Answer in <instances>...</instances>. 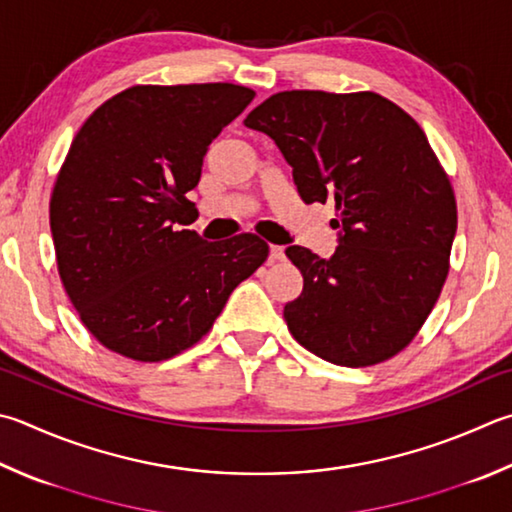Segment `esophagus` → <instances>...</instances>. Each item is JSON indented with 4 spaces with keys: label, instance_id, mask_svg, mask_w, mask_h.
Wrapping results in <instances>:
<instances>
[{
    "label": "esophagus",
    "instance_id": "1",
    "mask_svg": "<svg viewBox=\"0 0 512 512\" xmlns=\"http://www.w3.org/2000/svg\"><path fill=\"white\" fill-rule=\"evenodd\" d=\"M282 259H284V248L271 246V262H282Z\"/></svg>",
    "mask_w": 512,
    "mask_h": 512
}]
</instances>
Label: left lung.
Wrapping results in <instances>:
<instances>
[{"label": "left lung", "mask_w": 512, "mask_h": 512, "mask_svg": "<svg viewBox=\"0 0 512 512\" xmlns=\"http://www.w3.org/2000/svg\"><path fill=\"white\" fill-rule=\"evenodd\" d=\"M271 136L302 201H336L338 248L288 246L304 288L284 306L293 338L322 360L367 367L410 345L439 300L457 232L448 174L392 100L282 91L246 116Z\"/></svg>", "instance_id": "obj_1"}]
</instances>
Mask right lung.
Listing matches in <instances>:
<instances>
[{"label":"right lung","instance_id":"obj_1","mask_svg":"<svg viewBox=\"0 0 512 512\" xmlns=\"http://www.w3.org/2000/svg\"><path fill=\"white\" fill-rule=\"evenodd\" d=\"M253 89L132 87L73 138L51 194L60 280L80 320L120 356L159 362L210 331L239 282L266 262L257 235L226 241L179 230L203 156Z\"/></svg>","mask_w":512,"mask_h":512}]
</instances>
